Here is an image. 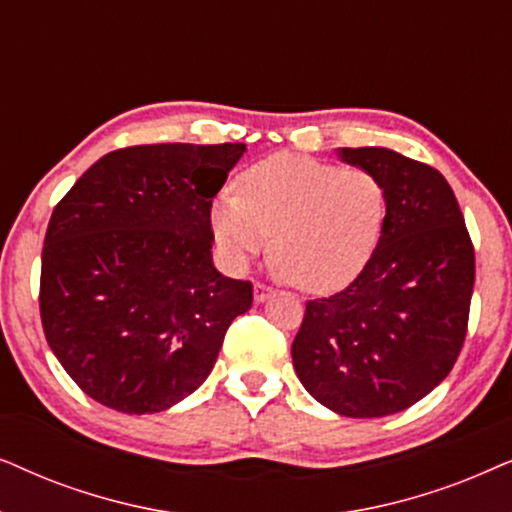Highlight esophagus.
<instances>
[{
    "instance_id": "esophagus-1",
    "label": "esophagus",
    "mask_w": 512,
    "mask_h": 512,
    "mask_svg": "<svg viewBox=\"0 0 512 512\" xmlns=\"http://www.w3.org/2000/svg\"><path fill=\"white\" fill-rule=\"evenodd\" d=\"M271 295H274V288L264 283H255V302H267Z\"/></svg>"
}]
</instances>
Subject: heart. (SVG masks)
Returning <instances> with one entry per match:
<instances>
[{
  "instance_id": "heart-1",
  "label": "heart",
  "mask_w": 512,
  "mask_h": 512,
  "mask_svg": "<svg viewBox=\"0 0 512 512\" xmlns=\"http://www.w3.org/2000/svg\"><path fill=\"white\" fill-rule=\"evenodd\" d=\"M386 213V189L372 170L274 154L238 177V194L217 196L210 227L234 264L271 243L283 276L302 290L332 292L370 262Z\"/></svg>"
}]
</instances>
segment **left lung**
Returning <instances> with one entry per match:
<instances>
[{
  "instance_id": "8db88e82",
  "label": "left lung",
  "mask_w": 512,
  "mask_h": 512,
  "mask_svg": "<svg viewBox=\"0 0 512 512\" xmlns=\"http://www.w3.org/2000/svg\"><path fill=\"white\" fill-rule=\"evenodd\" d=\"M386 189V227L349 288L306 302L292 365L327 410L353 419L403 412L459 358L475 250L440 170L386 147H342Z\"/></svg>"
}]
</instances>
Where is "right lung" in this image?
<instances>
[{
    "label": "right lung",
    "mask_w": 512,
    "mask_h": 512,
    "mask_svg": "<svg viewBox=\"0 0 512 512\" xmlns=\"http://www.w3.org/2000/svg\"><path fill=\"white\" fill-rule=\"evenodd\" d=\"M243 152L241 142L117 149L53 208L44 335L100 405L154 414L185 400L252 306V283L222 276L210 252V208Z\"/></svg>",
    "instance_id": "right-lung-1"
}]
</instances>
